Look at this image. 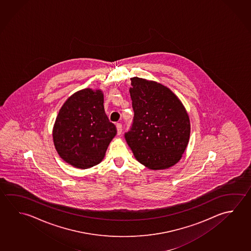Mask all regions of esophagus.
I'll return each instance as SVG.
<instances>
[{
    "mask_svg": "<svg viewBox=\"0 0 251 251\" xmlns=\"http://www.w3.org/2000/svg\"><path fill=\"white\" fill-rule=\"evenodd\" d=\"M116 129H117V134H118V135H121V134H122V131H123V126H122V124H116Z\"/></svg>",
    "mask_w": 251,
    "mask_h": 251,
    "instance_id": "1",
    "label": "esophagus"
}]
</instances>
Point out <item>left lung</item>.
Masks as SVG:
<instances>
[{"mask_svg": "<svg viewBox=\"0 0 251 251\" xmlns=\"http://www.w3.org/2000/svg\"><path fill=\"white\" fill-rule=\"evenodd\" d=\"M133 124L125 139L136 160L152 170L176 165L189 144V115L180 100L163 84L132 77Z\"/></svg>", "mask_w": 251, "mask_h": 251, "instance_id": "1", "label": "left lung"}]
</instances>
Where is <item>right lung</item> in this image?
<instances>
[{"instance_id":"add662e5","label":"right lung","mask_w":251,"mask_h":251,"mask_svg":"<svg viewBox=\"0 0 251 251\" xmlns=\"http://www.w3.org/2000/svg\"><path fill=\"white\" fill-rule=\"evenodd\" d=\"M103 104L100 90L83 89L71 95L59 111L53 144L60 157L73 167L86 169L101 162L117 133Z\"/></svg>"}]
</instances>
